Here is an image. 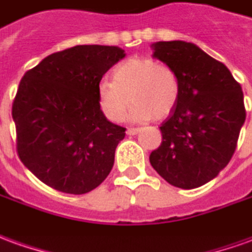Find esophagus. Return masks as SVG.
<instances>
[{"mask_svg": "<svg viewBox=\"0 0 252 252\" xmlns=\"http://www.w3.org/2000/svg\"><path fill=\"white\" fill-rule=\"evenodd\" d=\"M139 132V128H128L126 129V135H136Z\"/></svg>", "mask_w": 252, "mask_h": 252, "instance_id": "obj_1", "label": "esophagus"}]
</instances>
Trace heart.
<instances>
[{
	"label": "heart",
	"instance_id": "b5f03b06",
	"mask_svg": "<svg viewBox=\"0 0 252 252\" xmlns=\"http://www.w3.org/2000/svg\"><path fill=\"white\" fill-rule=\"evenodd\" d=\"M112 80L96 84V98L102 113L120 123L133 105L132 121L162 120L173 112L180 96V80L169 65L151 57H132L112 72Z\"/></svg>",
	"mask_w": 252,
	"mask_h": 252
}]
</instances>
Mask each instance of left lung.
Wrapping results in <instances>:
<instances>
[{
  "instance_id": "obj_1",
  "label": "left lung",
  "mask_w": 252,
  "mask_h": 252,
  "mask_svg": "<svg viewBox=\"0 0 252 252\" xmlns=\"http://www.w3.org/2000/svg\"><path fill=\"white\" fill-rule=\"evenodd\" d=\"M154 57L180 80V96L159 129L150 163L169 184L192 189L213 180L236 150L246 120L240 84L222 63L184 40L157 42Z\"/></svg>"
}]
</instances>
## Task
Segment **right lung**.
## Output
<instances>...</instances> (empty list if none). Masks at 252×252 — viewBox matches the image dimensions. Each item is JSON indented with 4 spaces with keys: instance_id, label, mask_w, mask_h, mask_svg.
<instances>
[{
    "instance_id": "add662e5",
    "label": "right lung",
    "mask_w": 252,
    "mask_h": 252,
    "mask_svg": "<svg viewBox=\"0 0 252 252\" xmlns=\"http://www.w3.org/2000/svg\"><path fill=\"white\" fill-rule=\"evenodd\" d=\"M124 57L117 46L79 45L47 56L22 77L12 105L16 149L49 187L82 195L110 173L126 128L102 113L96 84Z\"/></svg>"
}]
</instances>
